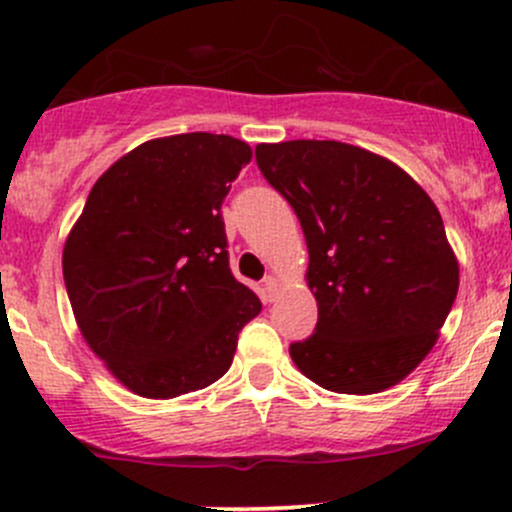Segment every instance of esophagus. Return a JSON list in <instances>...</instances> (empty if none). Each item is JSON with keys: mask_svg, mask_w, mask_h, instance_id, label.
<instances>
[{"mask_svg": "<svg viewBox=\"0 0 512 512\" xmlns=\"http://www.w3.org/2000/svg\"><path fill=\"white\" fill-rule=\"evenodd\" d=\"M262 291H265V301H269V303L277 301V296H279V282H277V279H274V277H267V279H265V289H262Z\"/></svg>", "mask_w": 512, "mask_h": 512, "instance_id": "1", "label": "esophagus"}]
</instances>
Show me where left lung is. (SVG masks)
I'll list each match as a JSON object with an SVG mask.
<instances>
[{
    "label": "left lung",
    "mask_w": 512,
    "mask_h": 512,
    "mask_svg": "<svg viewBox=\"0 0 512 512\" xmlns=\"http://www.w3.org/2000/svg\"><path fill=\"white\" fill-rule=\"evenodd\" d=\"M299 216L316 333L289 355L335 393H379L428 357L452 311L459 262L425 189L386 157L338 140L255 148Z\"/></svg>",
    "instance_id": "left-lung-1"
}]
</instances>
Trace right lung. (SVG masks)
<instances>
[{
    "label": "right lung",
    "mask_w": 512,
    "mask_h": 512,
    "mask_svg": "<svg viewBox=\"0 0 512 512\" xmlns=\"http://www.w3.org/2000/svg\"><path fill=\"white\" fill-rule=\"evenodd\" d=\"M250 157L245 140L216 133L148 140L101 174L67 235L63 277L82 338L138 396L221 379L262 311L230 272L221 216Z\"/></svg>",
    "instance_id": "add662e5"
}]
</instances>
